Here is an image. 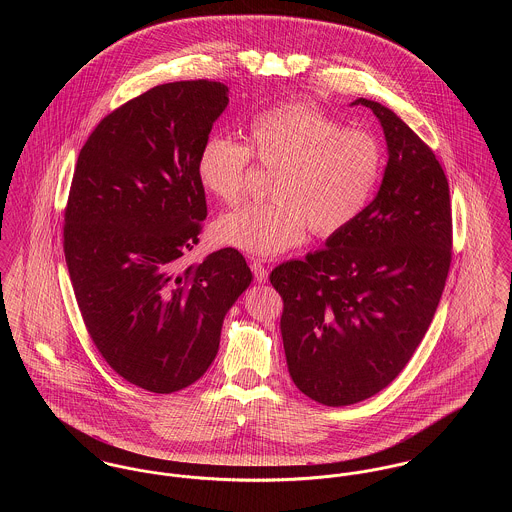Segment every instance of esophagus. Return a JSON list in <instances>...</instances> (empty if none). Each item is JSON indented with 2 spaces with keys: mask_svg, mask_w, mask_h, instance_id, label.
<instances>
[{
  "mask_svg": "<svg viewBox=\"0 0 512 512\" xmlns=\"http://www.w3.org/2000/svg\"><path fill=\"white\" fill-rule=\"evenodd\" d=\"M250 268H252V274H254V278H256L258 284H266V282H268V270H266V266H264L262 262L254 260V262L250 264Z\"/></svg>",
  "mask_w": 512,
  "mask_h": 512,
  "instance_id": "esophagus-1",
  "label": "esophagus"
}]
</instances>
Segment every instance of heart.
Listing matches in <instances>:
<instances>
[{
  "label": "heart",
  "mask_w": 512,
  "mask_h": 512,
  "mask_svg": "<svg viewBox=\"0 0 512 512\" xmlns=\"http://www.w3.org/2000/svg\"><path fill=\"white\" fill-rule=\"evenodd\" d=\"M248 146L211 136L197 155L201 189L222 203H236L250 171V153L276 169L270 201L248 203L220 215L213 232L220 244L272 258L299 244L309 228L333 236L363 215L382 173L374 136L345 128L325 110L290 102L254 116Z\"/></svg>",
  "instance_id": "obj_1"
}]
</instances>
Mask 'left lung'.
<instances>
[{"label":"left lung","mask_w":512,"mask_h":512,"mask_svg":"<svg viewBox=\"0 0 512 512\" xmlns=\"http://www.w3.org/2000/svg\"><path fill=\"white\" fill-rule=\"evenodd\" d=\"M378 118L388 149L380 189L325 248L272 270L293 384L325 406L386 388L422 343L451 264L447 177L434 151L390 108Z\"/></svg>","instance_id":"left-lung-1"}]
</instances>
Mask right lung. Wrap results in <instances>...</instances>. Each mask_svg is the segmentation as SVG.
Instances as JSON below:
<instances>
[{"mask_svg":"<svg viewBox=\"0 0 512 512\" xmlns=\"http://www.w3.org/2000/svg\"><path fill=\"white\" fill-rule=\"evenodd\" d=\"M226 104L222 82L159 84L108 114L74 167L65 258L78 309L104 361L155 394L207 372L252 282L234 248L179 268L207 219L197 155Z\"/></svg>","mask_w":512,"mask_h":512,"instance_id":"right-lung-1","label":"right lung"}]
</instances>
